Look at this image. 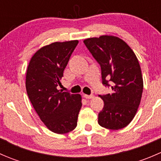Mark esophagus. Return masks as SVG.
Here are the masks:
<instances>
[{"label": "esophagus", "mask_w": 161, "mask_h": 161, "mask_svg": "<svg viewBox=\"0 0 161 161\" xmlns=\"http://www.w3.org/2000/svg\"><path fill=\"white\" fill-rule=\"evenodd\" d=\"M84 97H85L86 99H92L94 97V96L92 95H86V94H84Z\"/></svg>", "instance_id": "obj_1"}]
</instances>
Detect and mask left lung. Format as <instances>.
<instances>
[{"label":"left lung","instance_id":"left-lung-1","mask_svg":"<svg viewBox=\"0 0 161 161\" xmlns=\"http://www.w3.org/2000/svg\"><path fill=\"white\" fill-rule=\"evenodd\" d=\"M83 42L100 64L103 84L113 90L99 96L104 102L99 125L112 130L123 129L134 118L142 98L143 79L138 58L124 40L114 36L91 37Z\"/></svg>","mask_w":161,"mask_h":161}]
</instances>
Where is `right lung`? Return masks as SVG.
Segmentation results:
<instances>
[{
	"instance_id": "add662e5",
	"label": "right lung",
	"mask_w": 161,
	"mask_h": 161,
	"mask_svg": "<svg viewBox=\"0 0 161 161\" xmlns=\"http://www.w3.org/2000/svg\"><path fill=\"white\" fill-rule=\"evenodd\" d=\"M79 40L55 42L42 47L29 63L25 77L28 97L49 130L64 134L75 129L82 107L80 94L57 89Z\"/></svg>"
}]
</instances>
